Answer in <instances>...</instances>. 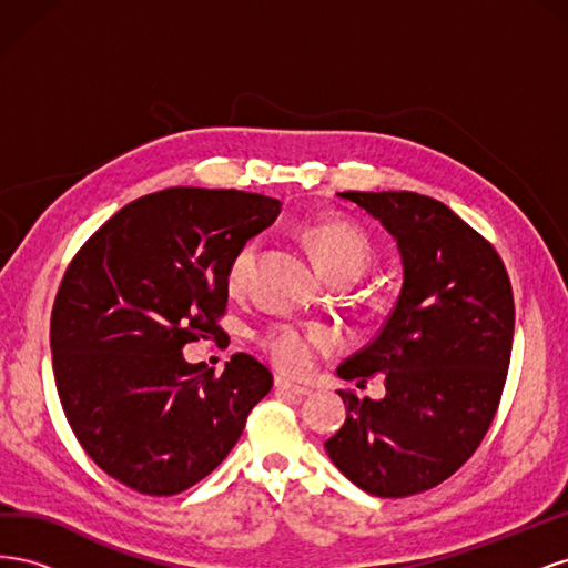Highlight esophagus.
<instances>
[{"label":"esophagus","mask_w":568,"mask_h":568,"mask_svg":"<svg viewBox=\"0 0 568 568\" xmlns=\"http://www.w3.org/2000/svg\"><path fill=\"white\" fill-rule=\"evenodd\" d=\"M274 388H277V390H282V393H291V395H298V398H303V395H307V393H311V388H305V386H298V384H291V382L282 379V376H277V379H274Z\"/></svg>","instance_id":"34e87169"}]
</instances>
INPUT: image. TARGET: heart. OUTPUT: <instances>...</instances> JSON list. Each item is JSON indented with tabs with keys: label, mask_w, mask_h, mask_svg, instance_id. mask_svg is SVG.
Masks as SVG:
<instances>
[{
	"label": "heart",
	"mask_w": 568,
	"mask_h": 568,
	"mask_svg": "<svg viewBox=\"0 0 568 568\" xmlns=\"http://www.w3.org/2000/svg\"><path fill=\"white\" fill-rule=\"evenodd\" d=\"M305 239L311 244L320 270L334 282L357 280L374 257V244L369 234L363 227L353 225V222H317V225L305 232ZM255 242H248L236 251L227 270V282L232 288L246 284L255 265ZM261 346L267 351L274 365L282 367L284 372L301 374L313 365L315 353L332 351L336 346V338L324 326L277 324L261 334Z\"/></svg>",
	"instance_id": "heart-1"
}]
</instances>
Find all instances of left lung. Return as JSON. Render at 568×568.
<instances>
[{"mask_svg": "<svg viewBox=\"0 0 568 568\" xmlns=\"http://www.w3.org/2000/svg\"><path fill=\"white\" fill-rule=\"evenodd\" d=\"M398 242L403 288L341 379L384 374L382 400L338 390L346 422L324 443L357 488L407 497L443 484L484 440L503 398L514 296L503 257L448 205L415 192H343Z\"/></svg>", "mask_w": 568, "mask_h": 568, "instance_id": "8db88e82", "label": "left lung"}]
</instances>
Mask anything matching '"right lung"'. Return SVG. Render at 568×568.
Wrapping results in <instances>:
<instances>
[{"label":"right lung","mask_w":568,"mask_h":568,"mask_svg":"<svg viewBox=\"0 0 568 568\" xmlns=\"http://www.w3.org/2000/svg\"><path fill=\"white\" fill-rule=\"evenodd\" d=\"M280 211L263 194L170 186L120 209L68 265L49 332L57 390L84 453L123 486L192 488L270 393L253 355L215 374L182 348L222 334L232 257Z\"/></svg>","instance_id":"add662e5"}]
</instances>
